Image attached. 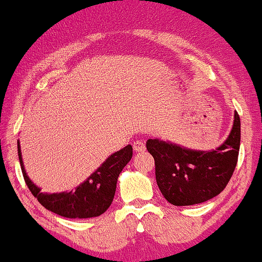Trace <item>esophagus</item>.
Instances as JSON below:
<instances>
[{
  "label": "esophagus",
  "instance_id": "1",
  "mask_svg": "<svg viewBox=\"0 0 262 262\" xmlns=\"http://www.w3.org/2000/svg\"><path fill=\"white\" fill-rule=\"evenodd\" d=\"M134 149L136 151H144L146 150V143H144V141H141V140H137L134 142Z\"/></svg>",
  "mask_w": 262,
  "mask_h": 262
}]
</instances>
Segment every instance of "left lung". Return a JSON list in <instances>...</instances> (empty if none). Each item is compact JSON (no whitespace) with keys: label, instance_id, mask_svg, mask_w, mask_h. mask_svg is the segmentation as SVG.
<instances>
[{"label":"left lung","instance_id":"8db88e82","mask_svg":"<svg viewBox=\"0 0 262 262\" xmlns=\"http://www.w3.org/2000/svg\"><path fill=\"white\" fill-rule=\"evenodd\" d=\"M146 146L156 161L158 187L167 202L176 206L200 204L220 194L233 175L241 146L239 115L234 113L230 136L215 150H190L150 138Z\"/></svg>","mask_w":262,"mask_h":262}]
</instances>
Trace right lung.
Returning a JSON list of instances; mask_svg holds the SVG:
<instances>
[{
    "instance_id": "add662e5",
    "label": "right lung",
    "mask_w": 262,
    "mask_h": 262,
    "mask_svg": "<svg viewBox=\"0 0 262 262\" xmlns=\"http://www.w3.org/2000/svg\"><path fill=\"white\" fill-rule=\"evenodd\" d=\"M18 157L25 183L32 195L37 198L42 206L63 217L89 219L102 215L111 206L115 195L119 173L132 158V147L128 144L112 154L102 164V166H99L85 182L77 187L75 192L70 190V192L53 193V194L40 192L41 189L35 186L28 177L23 165L19 142Z\"/></svg>"
}]
</instances>
